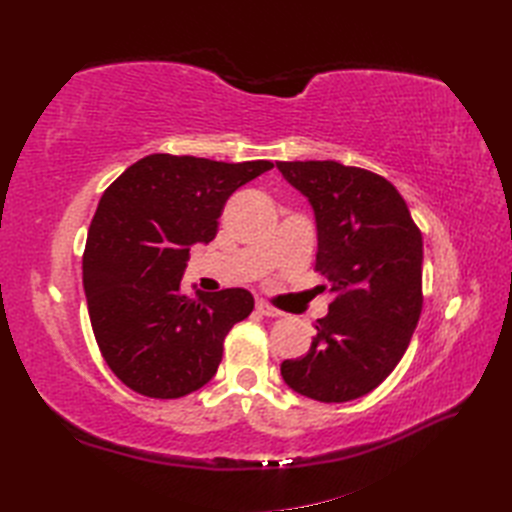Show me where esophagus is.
<instances>
[{
  "label": "esophagus",
  "instance_id": "34e87169",
  "mask_svg": "<svg viewBox=\"0 0 512 512\" xmlns=\"http://www.w3.org/2000/svg\"><path fill=\"white\" fill-rule=\"evenodd\" d=\"M256 309H258V312H260L262 316H269V318H280V316L284 314L282 309L273 307V305L267 303V301H258V303H256Z\"/></svg>",
  "mask_w": 512,
  "mask_h": 512
}]
</instances>
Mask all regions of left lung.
I'll return each instance as SVG.
<instances>
[{"mask_svg": "<svg viewBox=\"0 0 512 512\" xmlns=\"http://www.w3.org/2000/svg\"><path fill=\"white\" fill-rule=\"evenodd\" d=\"M277 168L314 207V271L335 292L312 348L284 361L282 378L305 397L342 404L374 391L408 350L423 309V235L382 175L333 160Z\"/></svg>", "mask_w": 512, "mask_h": 512, "instance_id": "8db88e82", "label": "left lung"}]
</instances>
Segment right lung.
<instances>
[{
  "mask_svg": "<svg viewBox=\"0 0 512 512\" xmlns=\"http://www.w3.org/2000/svg\"><path fill=\"white\" fill-rule=\"evenodd\" d=\"M273 162L151 153L108 185L91 220L83 286L106 365L128 389L177 399L220 367L224 337L254 309L245 288H181L190 245L218 235L228 196Z\"/></svg>",
  "mask_w": 512,
  "mask_h": 512,
  "instance_id": "1",
  "label": "right lung"
}]
</instances>
